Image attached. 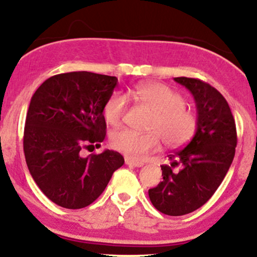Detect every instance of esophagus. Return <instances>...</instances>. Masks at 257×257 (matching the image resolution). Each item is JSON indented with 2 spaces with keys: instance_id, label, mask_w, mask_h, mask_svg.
I'll use <instances>...</instances> for the list:
<instances>
[{
  "instance_id": "esophagus-1",
  "label": "esophagus",
  "mask_w": 257,
  "mask_h": 257,
  "mask_svg": "<svg viewBox=\"0 0 257 257\" xmlns=\"http://www.w3.org/2000/svg\"><path fill=\"white\" fill-rule=\"evenodd\" d=\"M125 164L128 166H132V167H143L144 166L143 162L135 161V160H131V159H125Z\"/></svg>"
}]
</instances>
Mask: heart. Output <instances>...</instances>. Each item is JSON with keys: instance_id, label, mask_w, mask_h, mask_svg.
<instances>
[{"instance_id": "heart-1", "label": "heart", "mask_w": 257, "mask_h": 257, "mask_svg": "<svg viewBox=\"0 0 257 257\" xmlns=\"http://www.w3.org/2000/svg\"><path fill=\"white\" fill-rule=\"evenodd\" d=\"M128 96L148 105L154 111L148 134H140L128 128L113 132L110 146L128 158L142 159L158 150L161 143L170 148L182 147L191 140L197 130V117L186 109V99L170 86L156 81H147L136 85ZM128 98L125 93L113 92L103 104L104 120L111 126L122 121Z\"/></svg>"}]
</instances>
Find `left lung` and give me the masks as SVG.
<instances>
[{
  "instance_id": "left-lung-1",
  "label": "left lung",
  "mask_w": 257,
  "mask_h": 257,
  "mask_svg": "<svg viewBox=\"0 0 257 257\" xmlns=\"http://www.w3.org/2000/svg\"><path fill=\"white\" fill-rule=\"evenodd\" d=\"M174 80L194 96L197 130L190 143L168 155L172 164L161 166L164 180L149 189V198L159 212L179 216L203 206L222 183L236 153L237 131L230 105L215 87L196 78ZM176 165L182 170L174 172Z\"/></svg>"
}]
</instances>
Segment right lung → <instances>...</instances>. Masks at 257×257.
Returning a JSON list of instances; mask_svg holds the SVG:
<instances>
[{"label": "right lung", "mask_w": 257, "mask_h": 257, "mask_svg": "<svg viewBox=\"0 0 257 257\" xmlns=\"http://www.w3.org/2000/svg\"><path fill=\"white\" fill-rule=\"evenodd\" d=\"M116 77L69 72L48 78L33 93L24 130V153L42 192L67 209L87 207L123 165L121 154L104 150L83 158L81 150L105 137L103 104Z\"/></svg>", "instance_id": "add662e5"}]
</instances>
